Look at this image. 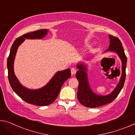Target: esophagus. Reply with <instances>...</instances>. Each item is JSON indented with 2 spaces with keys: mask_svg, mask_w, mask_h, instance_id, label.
Masks as SVG:
<instances>
[{
  "mask_svg": "<svg viewBox=\"0 0 135 135\" xmlns=\"http://www.w3.org/2000/svg\"><path fill=\"white\" fill-rule=\"evenodd\" d=\"M76 72H77V70L76 69V68H72L71 69V73L72 75H74L76 74Z\"/></svg>",
  "mask_w": 135,
  "mask_h": 135,
  "instance_id": "obj_1",
  "label": "esophagus"
}]
</instances>
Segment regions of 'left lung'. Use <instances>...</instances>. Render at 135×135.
<instances>
[{"label":"left lung","mask_w":135,"mask_h":135,"mask_svg":"<svg viewBox=\"0 0 135 135\" xmlns=\"http://www.w3.org/2000/svg\"><path fill=\"white\" fill-rule=\"evenodd\" d=\"M108 37L109 38L108 49L103 54L108 52H114L117 54L122 61V74L120 79L117 86L111 93L108 95H101L93 92L90 88L88 80V64L80 61L76 65L78 71H77L76 77L79 81L77 98L83 105L89 108H95L111 103L117 98L124 86L126 79L127 57L124 54L120 40L117 37L111 35H108Z\"/></svg>","instance_id":"1"}]
</instances>
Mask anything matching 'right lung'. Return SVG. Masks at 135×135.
<instances>
[{"instance_id":"add662e5","label":"right lung","mask_w":135,"mask_h":135,"mask_svg":"<svg viewBox=\"0 0 135 135\" xmlns=\"http://www.w3.org/2000/svg\"><path fill=\"white\" fill-rule=\"evenodd\" d=\"M49 30L42 29L26 33L17 38L11 48L7 60L8 79L13 90L28 104L37 106H46L51 104L56 99L64 82L71 77V70L67 68L57 71L48 83L39 89H31L20 83L14 73V61L18 47L26 39H42L48 33Z\"/></svg>"}]
</instances>
